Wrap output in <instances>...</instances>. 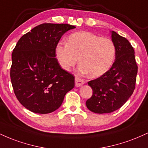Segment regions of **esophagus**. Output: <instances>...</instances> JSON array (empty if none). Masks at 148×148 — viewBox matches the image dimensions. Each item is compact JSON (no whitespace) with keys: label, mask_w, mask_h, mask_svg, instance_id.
Wrapping results in <instances>:
<instances>
[{"label":"esophagus","mask_w":148,"mask_h":148,"mask_svg":"<svg viewBox=\"0 0 148 148\" xmlns=\"http://www.w3.org/2000/svg\"><path fill=\"white\" fill-rule=\"evenodd\" d=\"M85 84L84 81L83 79H79V78L76 77L75 78V86L76 87H80V86H82L83 85Z\"/></svg>","instance_id":"34e87169"}]
</instances>
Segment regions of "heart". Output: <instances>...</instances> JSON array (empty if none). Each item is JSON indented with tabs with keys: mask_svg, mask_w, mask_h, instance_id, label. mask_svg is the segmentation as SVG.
Returning a JSON list of instances; mask_svg holds the SVG:
<instances>
[{
	"mask_svg": "<svg viewBox=\"0 0 148 148\" xmlns=\"http://www.w3.org/2000/svg\"><path fill=\"white\" fill-rule=\"evenodd\" d=\"M55 54L60 67L69 72L79 59V70L91 78L103 76L111 69L116 55L111 40L87 31L71 34L67 44L58 43Z\"/></svg>",
	"mask_w": 148,
	"mask_h": 148,
	"instance_id": "obj_1",
	"label": "heart"
}]
</instances>
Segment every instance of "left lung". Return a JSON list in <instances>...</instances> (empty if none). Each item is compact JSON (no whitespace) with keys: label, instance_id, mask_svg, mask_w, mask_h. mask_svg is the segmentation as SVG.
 I'll return each mask as SVG.
<instances>
[{"label":"left lung","instance_id":"obj_1","mask_svg":"<svg viewBox=\"0 0 148 148\" xmlns=\"http://www.w3.org/2000/svg\"><path fill=\"white\" fill-rule=\"evenodd\" d=\"M111 33L116 48L114 62L106 74L88 83L93 92L86 101V106L99 114L112 113L125 104L135 89L138 72L134 50L130 42L115 31Z\"/></svg>","mask_w":148,"mask_h":148}]
</instances>
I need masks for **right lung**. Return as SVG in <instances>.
<instances>
[{
  "mask_svg": "<svg viewBox=\"0 0 148 148\" xmlns=\"http://www.w3.org/2000/svg\"><path fill=\"white\" fill-rule=\"evenodd\" d=\"M75 28L65 23H42L16 44L10 78L16 98L29 111L40 114L55 111L74 87V76L60 67L55 49L61 37Z\"/></svg>",
  "mask_w": 148,
  "mask_h": 148,
  "instance_id": "add662e5",
  "label": "right lung"
}]
</instances>
